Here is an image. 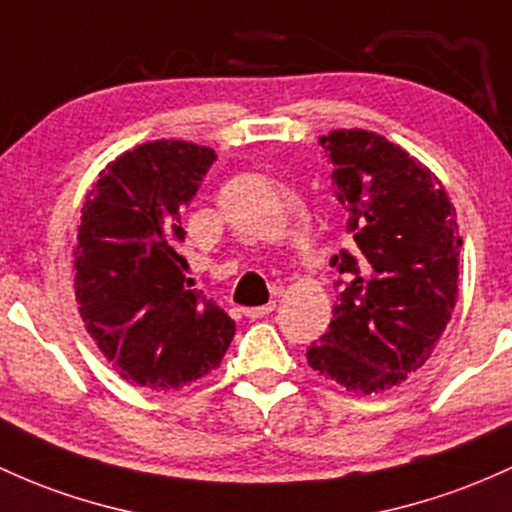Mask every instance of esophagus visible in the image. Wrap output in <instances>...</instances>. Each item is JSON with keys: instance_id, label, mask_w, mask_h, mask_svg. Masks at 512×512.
Listing matches in <instances>:
<instances>
[{"instance_id": "obj_1", "label": "esophagus", "mask_w": 512, "mask_h": 512, "mask_svg": "<svg viewBox=\"0 0 512 512\" xmlns=\"http://www.w3.org/2000/svg\"><path fill=\"white\" fill-rule=\"evenodd\" d=\"M274 306H277V303L274 301H269V303H265V306H252V308H245V316L247 318H265V316H269V313L274 311Z\"/></svg>"}]
</instances>
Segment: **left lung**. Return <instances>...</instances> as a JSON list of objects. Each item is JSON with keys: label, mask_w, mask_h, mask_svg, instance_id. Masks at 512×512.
<instances>
[{"label": "left lung", "mask_w": 512, "mask_h": 512, "mask_svg": "<svg viewBox=\"0 0 512 512\" xmlns=\"http://www.w3.org/2000/svg\"><path fill=\"white\" fill-rule=\"evenodd\" d=\"M320 145L350 247L330 260L340 274L333 320L306 357L347 391H386L428 362L452 318L457 213L440 179L384 136L352 128Z\"/></svg>", "instance_id": "1"}]
</instances>
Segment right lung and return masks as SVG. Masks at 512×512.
Wrapping results in <instances>:
<instances>
[{
	"label": "right lung",
	"instance_id": "add662e5",
	"mask_svg": "<svg viewBox=\"0 0 512 512\" xmlns=\"http://www.w3.org/2000/svg\"><path fill=\"white\" fill-rule=\"evenodd\" d=\"M216 160L211 148L153 140L99 174L82 206L75 294L89 335L116 372L155 391L182 389L221 364L235 323L184 277L182 206Z\"/></svg>",
	"mask_w": 512,
	"mask_h": 512
}]
</instances>
